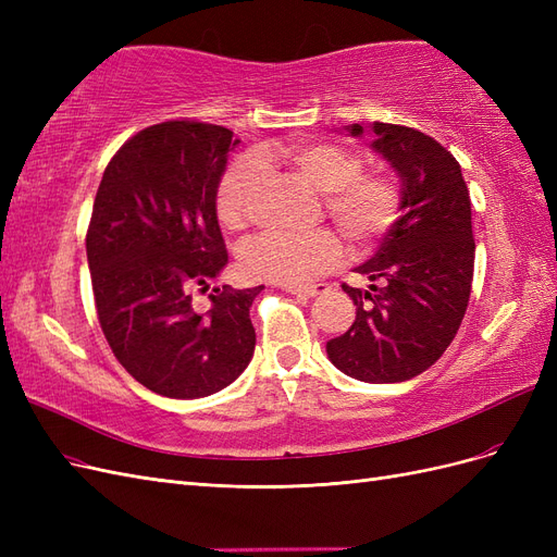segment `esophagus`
<instances>
[{"instance_id":"esophagus-1","label":"esophagus","mask_w":557,"mask_h":557,"mask_svg":"<svg viewBox=\"0 0 557 557\" xmlns=\"http://www.w3.org/2000/svg\"><path fill=\"white\" fill-rule=\"evenodd\" d=\"M285 290L290 295H299V297H318L330 290L327 283H313V285H285Z\"/></svg>"}]
</instances>
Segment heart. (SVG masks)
Here are the masks:
<instances>
[{"mask_svg": "<svg viewBox=\"0 0 557 557\" xmlns=\"http://www.w3.org/2000/svg\"><path fill=\"white\" fill-rule=\"evenodd\" d=\"M272 156L288 160L299 176L325 193V211L352 246H367L391 230L399 209L397 185L381 174H362L350 150L327 141H295L278 150L262 148L256 158L234 160L215 188V213L227 230H239L262 166ZM342 242L327 230L311 234L264 232L239 250L248 278L297 285L330 272L342 262Z\"/></svg>", "mask_w": 557, "mask_h": 557, "instance_id": "1", "label": "heart"}]
</instances>
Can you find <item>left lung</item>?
Masks as SVG:
<instances>
[{"mask_svg": "<svg viewBox=\"0 0 557 557\" xmlns=\"http://www.w3.org/2000/svg\"><path fill=\"white\" fill-rule=\"evenodd\" d=\"M399 178V218L358 272L369 290H344L356 320L327 342L330 362L364 383H399L423 374L458 334L474 276L471 201L460 164L413 127L352 123Z\"/></svg>", "mask_w": 557, "mask_h": 557, "instance_id": "8db88e82", "label": "left lung"}]
</instances>
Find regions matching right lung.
Segmentation results:
<instances>
[{
  "label": "right lung",
  "instance_id": "right-lung-1",
  "mask_svg": "<svg viewBox=\"0 0 557 557\" xmlns=\"http://www.w3.org/2000/svg\"><path fill=\"white\" fill-rule=\"evenodd\" d=\"M232 137L188 121L146 127L113 156L92 205L86 252L99 325L127 374L162 397L223 391L256 350L260 288H213L209 311H195L190 295L227 264L215 188L239 144Z\"/></svg>",
  "mask_w": 557,
  "mask_h": 557
}]
</instances>
